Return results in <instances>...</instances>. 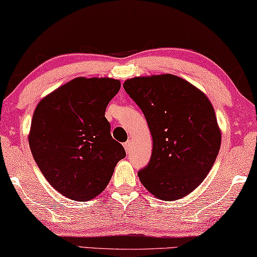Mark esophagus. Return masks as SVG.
<instances>
[{"label":"esophagus","mask_w":257,"mask_h":257,"mask_svg":"<svg viewBox=\"0 0 257 257\" xmlns=\"http://www.w3.org/2000/svg\"><path fill=\"white\" fill-rule=\"evenodd\" d=\"M131 147H132V142H131V140H127L124 144V148H125L126 153H130V151H131Z\"/></svg>","instance_id":"1"}]
</instances>
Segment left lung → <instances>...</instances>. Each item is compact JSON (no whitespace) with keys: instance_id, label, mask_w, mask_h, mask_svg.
<instances>
[{"instance_id":"1","label":"left lung","mask_w":257,"mask_h":257,"mask_svg":"<svg viewBox=\"0 0 257 257\" xmlns=\"http://www.w3.org/2000/svg\"><path fill=\"white\" fill-rule=\"evenodd\" d=\"M124 89L139 105L153 137L142 185L164 201L186 196L202 183L220 148V131L208 97L173 74L136 77Z\"/></svg>"}]
</instances>
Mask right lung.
<instances>
[{
	"label": "right lung",
	"mask_w": 257,
	"mask_h": 257,
	"mask_svg": "<svg viewBox=\"0 0 257 257\" xmlns=\"http://www.w3.org/2000/svg\"><path fill=\"white\" fill-rule=\"evenodd\" d=\"M119 88L116 79L79 77L35 108L31 152L48 183L71 200L85 202L103 192L118 161L126 156L104 117Z\"/></svg>",
	"instance_id": "right-lung-1"
}]
</instances>
